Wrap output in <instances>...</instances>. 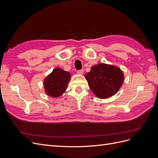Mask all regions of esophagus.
Listing matches in <instances>:
<instances>
[{
    "label": "esophagus",
    "mask_w": 158,
    "mask_h": 158,
    "mask_svg": "<svg viewBox=\"0 0 158 158\" xmlns=\"http://www.w3.org/2000/svg\"><path fill=\"white\" fill-rule=\"evenodd\" d=\"M77 73L78 74H84V70H79L77 71Z\"/></svg>",
    "instance_id": "1"
}]
</instances>
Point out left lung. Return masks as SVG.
I'll list each match as a JSON object with an SVG mask.
<instances>
[{"instance_id":"8db88e82","label":"left lung","mask_w":158,"mask_h":158,"mask_svg":"<svg viewBox=\"0 0 158 158\" xmlns=\"http://www.w3.org/2000/svg\"><path fill=\"white\" fill-rule=\"evenodd\" d=\"M85 78L95 96L99 99H107L117 94L121 88L124 74L116 66L99 63L92 66Z\"/></svg>"}]
</instances>
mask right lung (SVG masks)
I'll return each instance as SVG.
<instances>
[{
    "instance_id": "obj_1",
    "label": "right lung",
    "mask_w": 158,
    "mask_h": 158,
    "mask_svg": "<svg viewBox=\"0 0 158 158\" xmlns=\"http://www.w3.org/2000/svg\"><path fill=\"white\" fill-rule=\"evenodd\" d=\"M70 73L60 68H55L44 81L45 93L52 98H59L67 88Z\"/></svg>"
}]
</instances>
